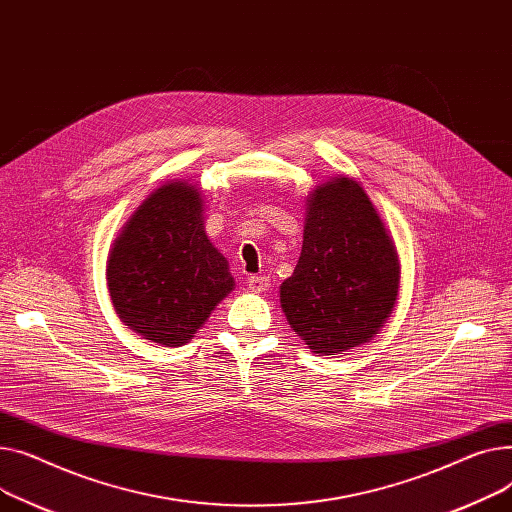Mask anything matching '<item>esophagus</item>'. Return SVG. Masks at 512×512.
<instances>
[{
	"label": "esophagus",
	"mask_w": 512,
	"mask_h": 512,
	"mask_svg": "<svg viewBox=\"0 0 512 512\" xmlns=\"http://www.w3.org/2000/svg\"><path fill=\"white\" fill-rule=\"evenodd\" d=\"M248 287L252 293H264L270 287V279L262 277V275H254L248 279Z\"/></svg>",
	"instance_id": "obj_1"
}]
</instances>
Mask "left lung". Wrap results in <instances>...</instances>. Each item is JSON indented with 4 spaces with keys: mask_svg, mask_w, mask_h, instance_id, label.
<instances>
[{
    "mask_svg": "<svg viewBox=\"0 0 512 512\" xmlns=\"http://www.w3.org/2000/svg\"><path fill=\"white\" fill-rule=\"evenodd\" d=\"M399 279L395 242L364 188L343 175L316 186L302 254L281 285L293 333L322 355L372 341L393 314Z\"/></svg>",
    "mask_w": 512,
    "mask_h": 512,
    "instance_id": "left-lung-1",
    "label": "left lung"
}]
</instances>
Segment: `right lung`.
I'll return each instance as SVG.
<instances>
[{
  "label": "right lung",
  "instance_id": "1",
  "mask_svg": "<svg viewBox=\"0 0 512 512\" xmlns=\"http://www.w3.org/2000/svg\"><path fill=\"white\" fill-rule=\"evenodd\" d=\"M202 213L200 188L169 182L136 208L109 250L113 308L142 339L186 345L235 285Z\"/></svg>",
  "mask_w": 512,
  "mask_h": 512
}]
</instances>
